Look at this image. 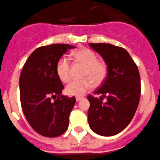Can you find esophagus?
Masks as SVG:
<instances>
[{"label":"esophagus","mask_w":160,"mask_h":160,"mask_svg":"<svg viewBox=\"0 0 160 160\" xmlns=\"http://www.w3.org/2000/svg\"><path fill=\"white\" fill-rule=\"evenodd\" d=\"M82 97H77V98H76V102H79V101L80 100H82Z\"/></svg>","instance_id":"obj_1"}]
</instances>
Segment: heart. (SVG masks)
Segmentation results:
<instances>
[{
  "mask_svg": "<svg viewBox=\"0 0 160 160\" xmlns=\"http://www.w3.org/2000/svg\"><path fill=\"white\" fill-rule=\"evenodd\" d=\"M74 56L86 67L85 76L90 77L97 84L103 81L106 75V67L103 62H98V56L93 51L88 48H82L74 52ZM70 70L68 58L67 57L60 58L56 64V72L62 82H66L70 80ZM92 86L93 83L90 78L74 79L66 86V93L70 96H82L90 90Z\"/></svg>",
  "mask_w": 160,
  "mask_h": 160,
  "instance_id": "1",
  "label": "heart"
}]
</instances>
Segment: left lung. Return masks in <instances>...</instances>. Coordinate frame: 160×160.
<instances>
[{
    "label": "left lung",
    "mask_w": 160,
    "mask_h": 160,
    "mask_svg": "<svg viewBox=\"0 0 160 160\" xmlns=\"http://www.w3.org/2000/svg\"><path fill=\"white\" fill-rule=\"evenodd\" d=\"M100 54L107 65L106 78L92 95L88 121L95 133L104 137L118 134L128 125L135 115L140 98V77L137 64L128 52L121 47L109 43H90ZM106 97L107 102L102 99Z\"/></svg>",
    "instance_id": "left-lung-1"
}]
</instances>
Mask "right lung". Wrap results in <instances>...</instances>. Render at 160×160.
Listing matches in <instances>:
<instances>
[{
	"mask_svg": "<svg viewBox=\"0 0 160 160\" xmlns=\"http://www.w3.org/2000/svg\"><path fill=\"white\" fill-rule=\"evenodd\" d=\"M72 48L75 47L63 43L40 47L31 54L20 74L22 110L31 127L43 137H59L68 128L76 99L62 95L64 87L56 64Z\"/></svg>",
	"mask_w": 160,
	"mask_h": 160,
	"instance_id": "obj_1",
	"label": "right lung"
}]
</instances>
